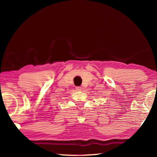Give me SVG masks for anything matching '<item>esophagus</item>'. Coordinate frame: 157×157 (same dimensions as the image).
<instances>
[{
	"label": "esophagus",
	"mask_w": 157,
	"mask_h": 157,
	"mask_svg": "<svg viewBox=\"0 0 157 157\" xmlns=\"http://www.w3.org/2000/svg\"><path fill=\"white\" fill-rule=\"evenodd\" d=\"M75 88H76V90H77V91H80V90H82V88L80 87V86H77V87H76Z\"/></svg>",
	"instance_id": "obj_1"
}]
</instances>
